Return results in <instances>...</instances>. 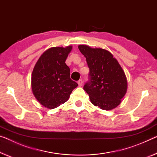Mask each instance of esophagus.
<instances>
[{
	"instance_id": "obj_1",
	"label": "esophagus",
	"mask_w": 157,
	"mask_h": 157,
	"mask_svg": "<svg viewBox=\"0 0 157 157\" xmlns=\"http://www.w3.org/2000/svg\"><path fill=\"white\" fill-rule=\"evenodd\" d=\"M78 84L79 86H82V85H83V81H82V79H80V80L78 81Z\"/></svg>"
}]
</instances>
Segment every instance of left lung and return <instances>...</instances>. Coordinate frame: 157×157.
<instances>
[{
    "label": "left lung",
    "mask_w": 157,
    "mask_h": 157,
    "mask_svg": "<svg viewBox=\"0 0 157 157\" xmlns=\"http://www.w3.org/2000/svg\"><path fill=\"white\" fill-rule=\"evenodd\" d=\"M90 69V81L83 86L91 103L101 109L111 110L120 105L126 95L128 83L126 74L109 51L79 45Z\"/></svg>",
    "instance_id": "obj_1"
}]
</instances>
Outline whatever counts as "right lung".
<instances>
[{
    "instance_id": "obj_1",
    "label": "right lung",
    "mask_w": 157,
    "mask_h": 157,
    "mask_svg": "<svg viewBox=\"0 0 157 157\" xmlns=\"http://www.w3.org/2000/svg\"><path fill=\"white\" fill-rule=\"evenodd\" d=\"M72 50L67 47H52L38 59L31 75V89L40 105L54 109L69 100L78 86L70 78V69L65 63Z\"/></svg>"
}]
</instances>
